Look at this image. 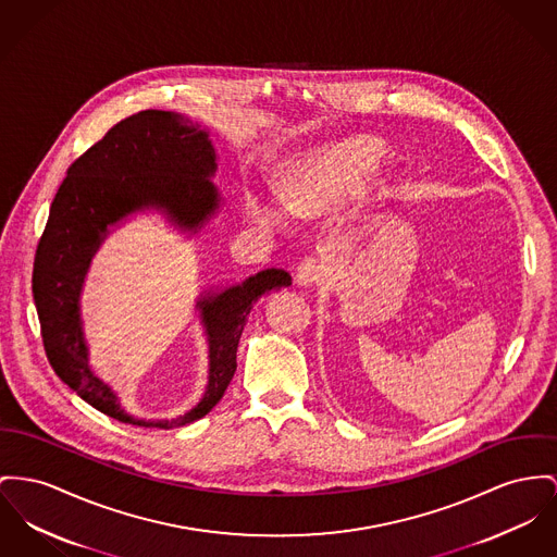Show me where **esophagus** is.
<instances>
[{
  "mask_svg": "<svg viewBox=\"0 0 557 557\" xmlns=\"http://www.w3.org/2000/svg\"><path fill=\"white\" fill-rule=\"evenodd\" d=\"M327 276L325 263L317 258H306L299 261L296 270V281L299 285H314Z\"/></svg>",
  "mask_w": 557,
  "mask_h": 557,
  "instance_id": "1",
  "label": "esophagus"
}]
</instances>
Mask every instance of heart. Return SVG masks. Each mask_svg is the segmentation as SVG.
Returning a JSON list of instances; mask_svg holds the SVG:
<instances>
[{"label":"heart","instance_id":"b5f03b06","mask_svg":"<svg viewBox=\"0 0 557 557\" xmlns=\"http://www.w3.org/2000/svg\"><path fill=\"white\" fill-rule=\"evenodd\" d=\"M382 148L373 139H350L292 171L283 200L296 215L321 213L368 182L382 160Z\"/></svg>","mask_w":557,"mask_h":557}]
</instances>
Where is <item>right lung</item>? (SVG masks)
<instances>
[{"mask_svg":"<svg viewBox=\"0 0 557 557\" xmlns=\"http://www.w3.org/2000/svg\"><path fill=\"white\" fill-rule=\"evenodd\" d=\"M213 171L215 149L198 124L182 113L146 110L124 117L86 149L67 169L52 200L32 278L44 350L70 388L117 422L173 429L207 416L236 371V348L253 304L268 292L292 285L289 272L270 268L198 301L211 344V373L202 401L182 418L146 422L128 416L112 388L90 371L77 296L108 225L144 207H158L196 232L220 207L218 189L209 182Z\"/></svg>","mask_w":557,"mask_h":557,"instance_id":"right-lung-1","label":"right lung"}]
</instances>
